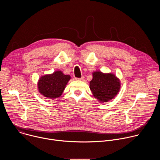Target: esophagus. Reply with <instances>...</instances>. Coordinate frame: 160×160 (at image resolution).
I'll use <instances>...</instances> for the list:
<instances>
[{
    "label": "esophagus",
    "mask_w": 160,
    "mask_h": 160,
    "mask_svg": "<svg viewBox=\"0 0 160 160\" xmlns=\"http://www.w3.org/2000/svg\"><path fill=\"white\" fill-rule=\"evenodd\" d=\"M83 78H84V77H82L81 78H76L75 79L77 80H83Z\"/></svg>",
    "instance_id": "obj_1"
}]
</instances>
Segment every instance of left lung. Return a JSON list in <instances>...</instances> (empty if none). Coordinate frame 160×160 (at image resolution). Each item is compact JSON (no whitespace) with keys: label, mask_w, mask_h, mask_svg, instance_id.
Returning a JSON list of instances; mask_svg holds the SVG:
<instances>
[{"label":"left lung","mask_w":160,"mask_h":160,"mask_svg":"<svg viewBox=\"0 0 160 160\" xmlns=\"http://www.w3.org/2000/svg\"><path fill=\"white\" fill-rule=\"evenodd\" d=\"M92 76L93 78L90 82V88L100 102H108L118 94L120 83L115 75L95 72Z\"/></svg>","instance_id":"obj_1"}]
</instances>
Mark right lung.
Wrapping results in <instances>:
<instances>
[{
	"label": "right lung",
	"instance_id": "right-lung-1",
	"mask_svg": "<svg viewBox=\"0 0 160 160\" xmlns=\"http://www.w3.org/2000/svg\"><path fill=\"white\" fill-rule=\"evenodd\" d=\"M70 75H64L61 71L45 75L40 78L38 82V91L43 96L49 99L60 97L64 88L70 80Z\"/></svg>",
	"mask_w": 160,
	"mask_h": 160
}]
</instances>
